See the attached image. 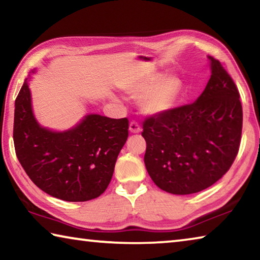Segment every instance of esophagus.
Here are the masks:
<instances>
[{
  "instance_id": "esophagus-1",
  "label": "esophagus",
  "mask_w": 260,
  "mask_h": 260,
  "mask_svg": "<svg viewBox=\"0 0 260 260\" xmlns=\"http://www.w3.org/2000/svg\"><path fill=\"white\" fill-rule=\"evenodd\" d=\"M128 129H129L131 133H133V134H138V133H140V132H141V127H140V125L138 124V122L132 121V122H129Z\"/></svg>"
}]
</instances>
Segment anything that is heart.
<instances>
[{
	"label": "heart",
	"mask_w": 260,
	"mask_h": 260,
	"mask_svg": "<svg viewBox=\"0 0 260 260\" xmlns=\"http://www.w3.org/2000/svg\"><path fill=\"white\" fill-rule=\"evenodd\" d=\"M129 98H139V108L146 116H159L172 110L183 93V81L177 74L161 76L146 72L127 81L122 86Z\"/></svg>",
	"instance_id": "heart-1"
}]
</instances>
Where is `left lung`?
<instances>
[{
  "instance_id": "left-lung-1",
  "label": "left lung",
  "mask_w": 260,
  "mask_h": 260,
  "mask_svg": "<svg viewBox=\"0 0 260 260\" xmlns=\"http://www.w3.org/2000/svg\"><path fill=\"white\" fill-rule=\"evenodd\" d=\"M211 77L195 102L143 122L144 164L161 190L189 195L222 178L239 152L242 105L220 61L209 57Z\"/></svg>"
}]
</instances>
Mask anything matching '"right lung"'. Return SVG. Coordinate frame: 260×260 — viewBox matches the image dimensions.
Instances as JSON below:
<instances>
[{"mask_svg": "<svg viewBox=\"0 0 260 260\" xmlns=\"http://www.w3.org/2000/svg\"><path fill=\"white\" fill-rule=\"evenodd\" d=\"M15 102L16 155L35 186L67 202H86L105 191L128 138V120L88 113L65 131L43 127L33 112L30 74Z\"/></svg>", "mask_w": 260, "mask_h": 260, "instance_id": "obj_1", "label": "right lung"}]
</instances>
